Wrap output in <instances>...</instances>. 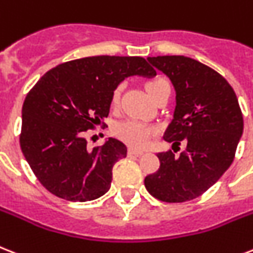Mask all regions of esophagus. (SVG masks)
<instances>
[{"mask_svg":"<svg viewBox=\"0 0 253 253\" xmlns=\"http://www.w3.org/2000/svg\"><path fill=\"white\" fill-rule=\"evenodd\" d=\"M127 153H128V155H130V156H141V155H143V153H144V152H143V151H137V149H132V148H130Z\"/></svg>","mask_w":253,"mask_h":253,"instance_id":"1","label":"esophagus"}]
</instances>
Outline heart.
<instances>
[{"mask_svg":"<svg viewBox=\"0 0 253 253\" xmlns=\"http://www.w3.org/2000/svg\"><path fill=\"white\" fill-rule=\"evenodd\" d=\"M166 82L161 78H156V79L148 80L145 83V89L149 93L152 98L155 96L162 84H165ZM121 87H117L112 94V104L117 105L118 100H120ZM157 132V127L149 123L141 122L139 120H128L121 121V122L116 123L113 127V133L114 136L118 137L123 143H126L127 145H130L132 148H144L147 147L148 143L151 141L152 136Z\"/></svg>","mask_w":253,"mask_h":253,"instance_id":"1","label":"heart"}]
</instances>
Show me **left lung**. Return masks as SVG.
<instances>
[{
	"label": "left lung",
	"instance_id": "obj_1",
	"mask_svg": "<svg viewBox=\"0 0 253 253\" xmlns=\"http://www.w3.org/2000/svg\"><path fill=\"white\" fill-rule=\"evenodd\" d=\"M175 89V110L164 139L187 148L175 157L161 152L160 169L145 176V188L165 203L194 200L211 188L233 164L243 132V114L227 80L183 55L149 57Z\"/></svg>",
	"mask_w": 253,
	"mask_h": 253
}]
</instances>
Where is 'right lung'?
<instances>
[{
    "mask_svg": "<svg viewBox=\"0 0 253 253\" xmlns=\"http://www.w3.org/2000/svg\"><path fill=\"white\" fill-rule=\"evenodd\" d=\"M131 75L155 77L156 70L141 57H85L53 67L27 93L20 148L50 194L89 201L108 192L113 166L126 157L127 147L110 137L91 151L84 135L105 126L113 91Z\"/></svg>",
    "mask_w": 253,
    "mask_h": 253,
    "instance_id": "right-lung-1",
    "label": "right lung"
}]
</instances>
